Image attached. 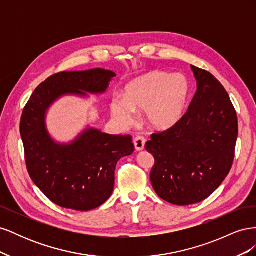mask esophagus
Wrapping results in <instances>:
<instances>
[{
    "label": "esophagus",
    "mask_w": 256,
    "mask_h": 256,
    "mask_svg": "<svg viewBox=\"0 0 256 256\" xmlns=\"http://www.w3.org/2000/svg\"><path fill=\"white\" fill-rule=\"evenodd\" d=\"M145 143H146V138L142 136H138L134 138V144L136 150H143L145 147Z\"/></svg>",
    "instance_id": "obj_1"
}]
</instances>
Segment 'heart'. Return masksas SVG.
Listing matches in <instances>:
<instances>
[{"label":"heart","mask_w":256,"mask_h":256,"mask_svg":"<svg viewBox=\"0 0 256 256\" xmlns=\"http://www.w3.org/2000/svg\"><path fill=\"white\" fill-rule=\"evenodd\" d=\"M189 92L190 85L184 76L150 72L130 81L124 90V99H112L111 111L122 124L134 120V111H145L150 126L164 130L180 120Z\"/></svg>","instance_id":"obj_1"}]
</instances>
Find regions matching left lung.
I'll use <instances>...</instances> for the list:
<instances>
[{"instance_id":"obj_1","label":"left lung","mask_w":256,"mask_h":256,"mask_svg":"<svg viewBox=\"0 0 256 256\" xmlns=\"http://www.w3.org/2000/svg\"><path fill=\"white\" fill-rule=\"evenodd\" d=\"M191 68L198 90L189 109L145 145L154 158V190L180 206L198 203L218 189L233 166L238 136L237 113L226 88L209 72Z\"/></svg>"}]
</instances>
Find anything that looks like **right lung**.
<instances>
[{
    "mask_svg": "<svg viewBox=\"0 0 256 256\" xmlns=\"http://www.w3.org/2000/svg\"><path fill=\"white\" fill-rule=\"evenodd\" d=\"M116 74L102 68L62 72L40 83L30 97L20 120L26 168L51 202L88 212L102 205L114 188L118 161L134 150L131 136L88 129L70 145L54 143L44 127V113L63 94L104 92Z\"/></svg>",
    "mask_w": 256,
    "mask_h": 256,
    "instance_id": "add662e5",
    "label": "right lung"
}]
</instances>
